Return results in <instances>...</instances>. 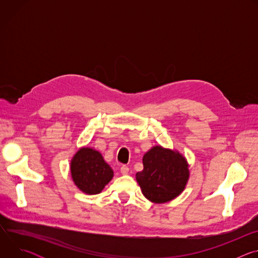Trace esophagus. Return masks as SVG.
I'll return each mask as SVG.
<instances>
[{"mask_svg": "<svg viewBox=\"0 0 258 258\" xmlns=\"http://www.w3.org/2000/svg\"><path fill=\"white\" fill-rule=\"evenodd\" d=\"M128 170H130V168H128L126 165H122V166L120 167V172H121V174H123V175L127 174V173H128Z\"/></svg>", "mask_w": 258, "mask_h": 258, "instance_id": "obj_1", "label": "esophagus"}]
</instances>
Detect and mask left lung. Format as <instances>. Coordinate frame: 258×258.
Masks as SVG:
<instances>
[{
	"mask_svg": "<svg viewBox=\"0 0 258 258\" xmlns=\"http://www.w3.org/2000/svg\"><path fill=\"white\" fill-rule=\"evenodd\" d=\"M143 165V170L136 173V179L143 195L152 203L169 202L185 190L190 166L177 150L153 146L144 154Z\"/></svg>",
	"mask_w": 258,
	"mask_h": 258,
	"instance_id": "1",
	"label": "left lung"
}]
</instances>
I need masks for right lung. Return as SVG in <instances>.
Wrapping results in <instances>:
<instances>
[{"label": "right lung", "instance_id": "1", "mask_svg": "<svg viewBox=\"0 0 258 258\" xmlns=\"http://www.w3.org/2000/svg\"><path fill=\"white\" fill-rule=\"evenodd\" d=\"M71 178L80 191L87 195L102 192L114 172L102 154L91 147H82L70 161Z\"/></svg>", "mask_w": 258, "mask_h": 258}]
</instances>
